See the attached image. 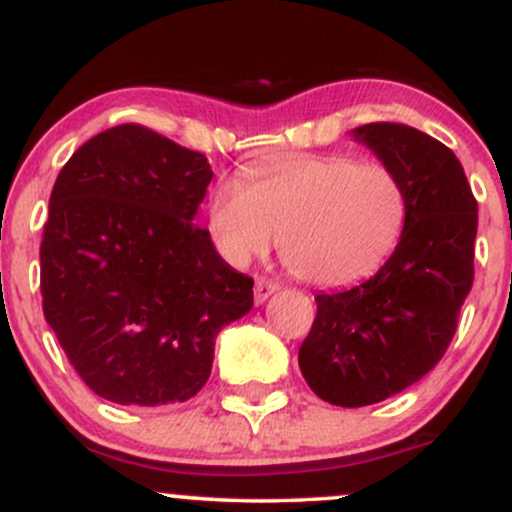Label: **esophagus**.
I'll return each instance as SVG.
<instances>
[{
	"instance_id": "obj_1",
	"label": "esophagus",
	"mask_w": 512,
	"mask_h": 512,
	"mask_svg": "<svg viewBox=\"0 0 512 512\" xmlns=\"http://www.w3.org/2000/svg\"><path fill=\"white\" fill-rule=\"evenodd\" d=\"M276 291H279V281L267 279V276H257L255 279V303H264Z\"/></svg>"
}]
</instances>
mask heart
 <instances>
[{
	"label": "heart",
	"mask_w": 512,
	"mask_h": 512,
	"mask_svg": "<svg viewBox=\"0 0 512 512\" xmlns=\"http://www.w3.org/2000/svg\"><path fill=\"white\" fill-rule=\"evenodd\" d=\"M409 219V190L383 161L346 154L257 163L211 190L207 221L231 264H248L281 236V257L317 286H349L395 252Z\"/></svg>",
	"instance_id": "obj_1"
}]
</instances>
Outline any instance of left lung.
<instances>
[{"label": "left lung", "instance_id": "1", "mask_svg": "<svg viewBox=\"0 0 512 512\" xmlns=\"http://www.w3.org/2000/svg\"><path fill=\"white\" fill-rule=\"evenodd\" d=\"M354 137L402 175L409 219L378 274L315 296L298 366L310 390L337 407L383 402L443 358L472 291L479 219L462 163L438 139L397 122H370Z\"/></svg>", "mask_w": 512, "mask_h": 512}]
</instances>
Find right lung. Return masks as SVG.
<instances>
[{"label":"right lung","mask_w":512,"mask_h":512,"mask_svg":"<svg viewBox=\"0 0 512 512\" xmlns=\"http://www.w3.org/2000/svg\"><path fill=\"white\" fill-rule=\"evenodd\" d=\"M211 175L207 156L142 125L96 134L57 175L40 243L43 313L108 402L195 397L216 334L250 313L252 279L197 226Z\"/></svg>","instance_id":"obj_1"}]
</instances>
